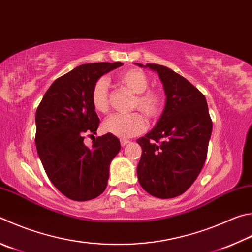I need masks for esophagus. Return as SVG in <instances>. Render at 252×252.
Instances as JSON below:
<instances>
[{
    "mask_svg": "<svg viewBox=\"0 0 252 252\" xmlns=\"http://www.w3.org/2000/svg\"><path fill=\"white\" fill-rule=\"evenodd\" d=\"M120 143H121V145H122V146H125V145H126V144H129V143H130V141H129V140L121 139V140H120Z\"/></svg>",
    "mask_w": 252,
    "mask_h": 252,
    "instance_id": "34e87169",
    "label": "esophagus"
}]
</instances>
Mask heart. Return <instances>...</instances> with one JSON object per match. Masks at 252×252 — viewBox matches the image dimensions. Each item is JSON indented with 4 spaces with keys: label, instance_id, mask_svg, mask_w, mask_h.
Returning a JSON list of instances; mask_svg holds the SVG:
<instances>
[{
    "label": "heart",
    "instance_id": "b5f03b06",
    "mask_svg": "<svg viewBox=\"0 0 252 252\" xmlns=\"http://www.w3.org/2000/svg\"><path fill=\"white\" fill-rule=\"evenodd\" d=\"M123 86L136 94L133 108H139L149 118H158L164 108V97L157 90H146L150 79L144 71L140 69H127L119 75ZM91 103L97 112L106 113L109 110V84L106 78H100L94 82L91 90ZM148 127L145 118L139 112L130 114L114 113L103 122L102 129L107 133L118 138L126 139L138 135Z\"/></svg>",
    "mask_w": 252,
    "mask_h": 252
}]
</instances>
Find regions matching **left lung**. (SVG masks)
Returning a JSON list of instances; mask_svg holds the SVG:
<instances>
[{
    "label": "left lung",
    "instance_id": "left-lung-1",
    "mask_svg": "<svg viewBox=\"0 0 252 252\" xmlns=\"http://www.w3.org/2000/svg\"><path fill=\"white\" fill-rule=\"evenodd\" d=\"M136 65L158 72L166 95L159 120L136 141L142 148L138 180L155 197H176L191 186L207 158L213 130L207 102L197 88L170 68Z\"/></svg>",
    "mask_w": 252,
    "mask_h": 252
}]
</instances>
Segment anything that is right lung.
Wrapping results in <instances>:
<instances>
[{
	"label": "right lung",
	"instance_id": "1",
	"mask_svg": "<svg viewBox=\"0 0 252 252\" xmlns=\"http://www.w3.org/2000/svg\"><path fill=\"white\" fill-rule=\"evenodd\" d=\"M116 63H84L55 80L36 110L35 143L50 182L66 197L85 202L106 189L109 167L121 149L107 133L86 146V134H95L99 118L91 103L94 82L122 66Z\"/></svg>",
	"mask_w": 252,
	"mask_h": 252
}]
</instances>
